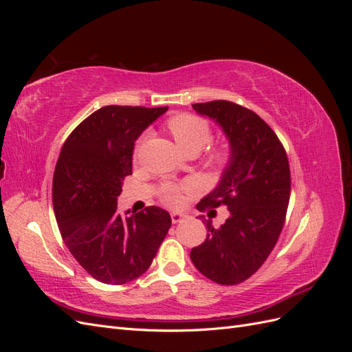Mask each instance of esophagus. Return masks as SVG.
<instances>
[{
	"label": "esophagus",
	"instance_id": "obj_1",
	"mask_svg": "<svg viewBox=\"0 0 352 352\" xmlns=\"http://www.w3.org/2000/svg\"><path fill=\"white\" fill-rule=\"evenodd\" d=\"M188 216L184 214V212H172V221L173 223H180L182 220H185Z\"/></svg>",
	"mask_w": 352,
	"mask_h": 352
}]
</instances>
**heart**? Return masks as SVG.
I'll return each mask as SVG.
<instances>
[{
  "label": "heart",
  "instance_id": "1",
  "mask_svg": "<svg viewBox=\"0 0 352 352\" xmlns=\"http://www.w3.org/2000/svg\"><path fill=\"white\" fill-rule=\"evenodd\" d=\"M167 129L172 133L177 146L186 153H199L211 140V127L199 116L190 113H180L170 117ZM230 160V150L221 145L210 154V164L219 170L225 168ZM184 186L167 185L163 192V199L168 206H177L182 199Z\"/></svg>",
  "mask_w": 352,
  "mask_h": 352
}]
</instances>
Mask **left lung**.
I'll list each match as a JSON object with an SVG mask.
<instances>
[{
  "label": "left lung",
  "mask_w": 352,
  "mask_h": 352,
  "mask_svg": "<svg viewBox=\"0 0 352 352\" xmlns=\"http://www.w3.org/2000/svg\"><path fill=\"white\" fill-rule=\"evenodd\" d=\"M192 107L219 123L230 144L217 188L198 207L226 206L230 217L219 229L202 220L207 238L190 260L210 280L238 285L261 267L279 239L291 195L289 162L278 135L252 110L225 100Z\"/></svg>",
  "instance_id": "1"
}]
</instances>
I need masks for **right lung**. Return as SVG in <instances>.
<instances>
[{
    "instance_id": "right-lung-1",
    "label": "right lung",
    "mask_w": 352,
    "mask_h": 352,
    "mask_svg": "<svg viewBox=\"0 0 352 352\" xmlns=\"http://www.w3.org/2000/svg\"><path fill=\"white\" fill-rule=\"evenodd\" d=\"M167 110L105 105L61 148L52 179L54 214L66 247L98 282L123 285L142 276L172 226L168 212L155 206L126 217L117 212L135 141Z\"/></svg>"
}]
</instances>
